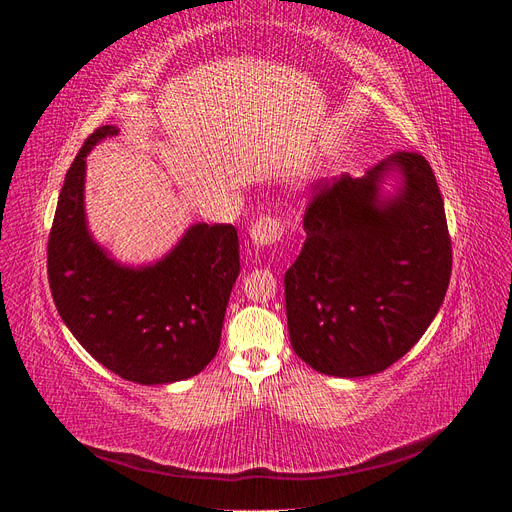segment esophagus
Listing matches in <instances>:
<instances>
[{
	"label": "esophagus",
	"mask_w": 512,
	"mask_h": 512,
	"mask_svg": "<svg viewBox=\"0 0 512 512\" xmlns=\"http://www.w3.org/2000/svg\"><path fill=\"white\" fill-rule=\"evenodd\" d=\"M284 237V222L275 215H260L250 228V239L256 247H267L280 243Z\"/></svg>",
	"instance_id": "esophagus-1"
}]
</instances>
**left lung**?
<instances>
[{
    "label": "left lung",
    "instance_id": "8db88e82",
    "mask_svg": "<svg viewBox=\"0 0 512 512\" xmlns=\"http://www.w3.org/2000/svg\"><path fill=\"white\" fill-rule=\"evenodd\" d=\"M389 172L402 183L382 197ZM303 228L284 275L292 350L337 378L391 367L423 337L451 282L453 247L429 162L397 151L365 177L314 185Z\"/></svg>",
    "mask_w": 512,
    "mask_h": 512
}]
</instances>
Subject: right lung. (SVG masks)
Returning a JSON list of instances; mask_svg holds the SVG:
<instances>
[{"label": "right lung", "instance_id": "obj_1", "mask_svg": "<svg viewBox=\"0 0 512 512\" xmlns=\"http://www.w3.org/2000/svg\"><path fill=\"white\" fill-rule=\"evenodd\" d=\"M115 126L87 136L61 188L49 235V284L61 320L98 363L136 384L200 374L218 354L239 277L232 224H194L156 265L126 267L91 239L85 158Z\"/></svg>", "mask_w": 512, "mask_h": 512}]
</instances>
